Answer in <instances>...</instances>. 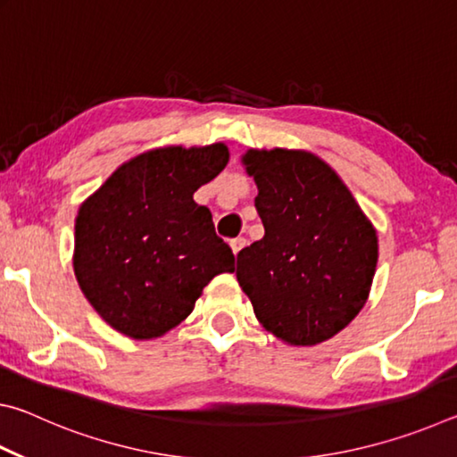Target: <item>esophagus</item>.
<instances>
[{"label":"esophagus","mask_w":457,"mask_h":457,"mask_svg":"<svg viewBox=\"0 0 457 457\" xmlns=\"http://www.w3.org/2000/svg\"><path fill=\"white\" fill-rule=\"evenodd\" d=\"M229 245H231V250H234V253L237 256V253L242 252L244 247L247 245V242H245V237H236V239H231Z\"/></svg>","instance_id":"1"}]
</instances>
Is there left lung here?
<instances>
[{
    "instance_id": "obj_1",
    "label": "left lung",
    "mask_w": 457,
    "mask_h": 457,
    "mask_svg": "<svg viewBox=\"0 0 457 457\" xmlns=\"http://www.w3.org/2000/svg\"><path fill=\"white\" fill-rule=\"evenodd\" d=\"M242 161L266 234L237 253V282L266 330L294 346L319 345L365 306L377 231L316 154L252 149Z\"/></svg>"
}]
</instances>
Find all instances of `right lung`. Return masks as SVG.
<instances>
[{"label":"right lung","mask_w":457,"mask_h":457,"mask_svg":"<svg viewBox=\"0 0 457 457\" xmlns=\"http://www.w3.org/2000/svg\"><path fill=\"white\" fill-rule=\"evenodd\" d=\"M223 143L153 149L120 165L84 201L74 226V274L92 308L130 338H157L191 314L234 252L212 212L193 201L228 165Z\"/></svg>","instance_id":"right-lung-1"}]
</instances>
